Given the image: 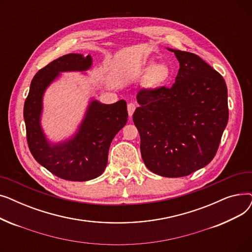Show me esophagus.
Wrapping results in <instances>:
<instances>
[{
  "label": "esophagus",
  "instance_id": "34e87169",
  "mask_svg": "<svg viewBox=\"0 0 252 252\" xmlns=\"http://www.w3.org/2000/svg\"><path fill=\"white\" fill-rule=\"evenodd\" d=\"M135 110H136V105H135L134 103H129V104L127 105V112H128L129 118H130L131 116H133Z\"/></svg>",
  "mask_w": 252,
  "mask_h": 252
}]
</instances>
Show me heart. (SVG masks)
<instances>
[{
	"label": "heart",
	"mask_w": 252,
	"mask_h": 252,
	"mask_svg": "<svg viewBox=\"0 0 252 252\" xmlns=\"http://www.w3.org/2000/svg\"><path fill=\"white\" fill-rule=\"evenodd\" d=\"M152 64V61L148 65ZM171 70L165 63H155L150 66L144 76V85L150 90H155L162 87L170 78Z\"/></svg>",
	"instance_id": "heart-1"
}]
</instances>
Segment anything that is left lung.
I'll use <instances>...</instances> for the list:
<instances>
[{
	"instance_id": "1",
	"label": "left lung",
	"mask_w": 252,
	"mask_h": 252,
	"mask_svg": "<svg viewBox=\"0 0 252 252\" xmlns=\"http://www.w3.org/2000/svg\"><path fill=\"white\" fill-rule=\"evenodd\" d=\"M180 63L171 88L142 90L133 115L143 161L166 178L189 176L218 151L229 118L222 76L193 53L167 48Z\"/></svg>"
}]
</instances>
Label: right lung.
Segmentation results:
<instances>
[{
	"label": "right lung",
	"instance_id": "1",
	"mask_svg": "<svg viewBox=\"0 0 252 252\" xmlns=\"http://www.w3.org/2000/svg\"><path fill=\"white\" fill-rule=\"evenodd\" d=\"M93 65L91 55H63L33 76L25 100L23 117L26 138L34 159L63 180L85 182L101 176L108 161V151L115 135L127 122L126 102L103 104L91 97L82 122L74 133L52 142L42 126L44 95L63 72H85Z\"/></svg>",
	"mask_w": 252,
	"mask_h": 252
}]
</instances>
